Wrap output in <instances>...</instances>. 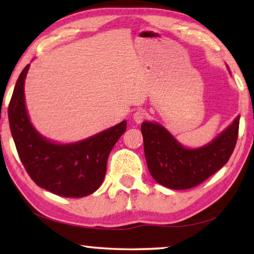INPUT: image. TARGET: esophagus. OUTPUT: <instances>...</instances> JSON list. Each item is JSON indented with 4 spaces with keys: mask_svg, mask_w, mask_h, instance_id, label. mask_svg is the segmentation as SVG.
<instances>
[{
    "mask_svg": "<svg viewBox=\"0 0 254 254\" xmlns=\"http://www.w3.org/2000/svg\"><path fill=\"white\" fill-rule=\"evenodd\" d=\"M145 118H147V112L144 110H136L133 114V119L136 124H141Z\"/></svg>",
    "mask_w": 254,
    "mask_h": 254,
    "instance_id": "34e87169",
    "label": "esophagus"
}]
</instances>
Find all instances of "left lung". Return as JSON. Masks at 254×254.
I'll return each instance as SVG.
<instances>
[{
    "instance_id": "obj_1",
    "label": "left lung",
    "mask_w": 254,
    "mask_h": 254,
    "mask_svg": "<svg viewBox=\"0 0 254 254\" xmlns=\"http://www.w3.org/2000/svg\"><path fill=\"white\" fill-rule=\"evenodd\" d=\"M239 116L209 144L183 147L159 124L141 125L149 172L156 182L172 190L195 187L227 164L238 138Z\"/></svg>"
}]
</instances>
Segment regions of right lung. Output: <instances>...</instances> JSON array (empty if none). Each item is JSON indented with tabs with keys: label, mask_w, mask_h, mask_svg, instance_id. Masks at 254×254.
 <instances>
[{
	"label": "right lung",
	"mask_w": 254,
	"mask_h": 254,
	"mask_svg": "<svg viewBox=\"0 0 254 254\" xmlns=\"http://www.w3.org/2000/svg\"><path fill=\"white\" fill-rule=\"evenodd\" d=\"M29 67L20 72L8 109L10 130L24 168L38 186L57 195L83 197L96 192L105 178L110 152L126 130V120L76 143L46 140L26 112L24 81Z\"/></svg>",
	"instance_id": "right-lung-1"
}]
</instances>
